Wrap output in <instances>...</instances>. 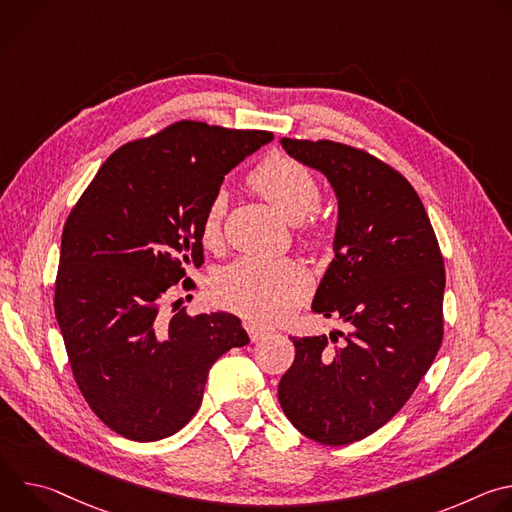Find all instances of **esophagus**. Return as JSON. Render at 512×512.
Segmentation results:
<instances>
[{
	"label": "esophagus",
	"mask_w": 512,
	"mask_h": 512,
	"mask_svg": "<svg viewBox=\"0 0 512 512\" xmlns=\"http://www.w3.org/2000/svg\"><path fill=\"white\" fill-rule=\"evenodd\" d=\"M245 330H247L251 342H257V340H261L265 334H269V328H265V326H261V324H257V322H247V324H245Z\"/></svg>",
	"instance_id": "esophagus-1"
}]
</instances>
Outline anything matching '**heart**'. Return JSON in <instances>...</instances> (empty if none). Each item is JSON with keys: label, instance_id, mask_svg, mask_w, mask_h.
<instances>
[{"label": "heart", "instance_id": "heart-1", "mask_svg": "<svg viewBox=\"0 0 512 512\" xmlns=\"http://www.w3.org/2000/svg\"><path fill=\"white\" fill-rule=\"evenodd\" d=\"M249 186L275 206L287 221L308 217L304 239L320 245L328 239V229L314 214L322 200L318 176L296 158L269 154L247 176ZM227 198L216 192L200 218V241L206 249H216L223 241V216ZM312 289L310 273L294 259H239L225 267L212 281L216 302L245 318L275 322L294 310Z\"/></svg>", "mask_w": 512, "mask_h": 512}]
</instances>
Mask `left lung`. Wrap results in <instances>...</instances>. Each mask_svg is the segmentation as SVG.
Returning <instances> with one entry per match:
<instances>
[{"instance_id":"left-lung-1","label":"left lung","mask_w":512,"mask_h":512,"mask_svg":"<svg viewBox=\"0 0 512 512\" xmlns=\"http://www.w3.org/2000/svg\"><path fill=\"white\" fill-rule=\"evenodd\" d=\"M281 145L326 174L338 196L334 259L312 310L338 316L348 332L291 338L296 358L279 381V405L310 440L346 446L399 413L440 350L444 257L401 172L340 141Z\"/></svg>"}]
</instances>
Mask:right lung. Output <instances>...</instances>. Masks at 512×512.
<instances>
[{"instance_id": "1", "label": "right lung", "mask_w": 512, "mask_h": 512, "mask_svg": "<svg viewBox=\"0 0 512 512\" xmlns=\"http://www.w3.org/2000/svg\"><path fill=\"white\" fill-rule=\"evenodd\" d=\"M271 139V131L176 121L115 150L66 218L56 322L85 401L127 440L180 431L216 358L249 342L233 314L182 308L166 318L162 302L178 283L196 287L186 271L204 263L206 204L225 174Z\"/></svg>"}]
</instances>
